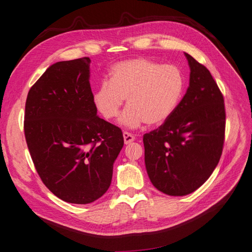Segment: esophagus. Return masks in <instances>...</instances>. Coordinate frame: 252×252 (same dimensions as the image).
<instances>
[{
	"label": "esophagus",
	"instance_id": "34e87169",
	"mask_svg": "<svg viewBox=\"0 0 252 252\" xmlns=\"http://www.w3.org/2000/svg\"><path fill=\"white\" fill-rule=\"evenodd\" d=\"M123 137H124V142H125L126 145L131 144V143L133 142V140H134V138H135L131 133L126 132V131L123 132Z\"/></svg>",
	"mask_w": 252,
	"mask_h": 252
}]
</instances>
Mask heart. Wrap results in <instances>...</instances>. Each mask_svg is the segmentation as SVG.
<instances>
[{
  "instance_id": "obj_1",
  "label": "heart",
  "mask_w": 252,
  "mask_h": 252,
  "mask_svg": "<svg viewBox=\"0 0 252 252\" xmlns=\"http://www.w3.org/2000/svg\"><path fill=\"white\" fill-rule=\"evenodd\" d=\"M183 91L184 76L177 66L137 58L113 66L109 82L97 89L94 103L100 115L112 120L118 117L127 98L128 107L121 123L129 128L143 123L159 126L174 114Z\"/></svg>"
}]
</instances>
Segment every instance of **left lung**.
Here are the masks:
<instances>
[{
  "instance_id": "left-lung-1",
  "label": "left lung",
  "mask_w": 252,
  "mask_h": 252,
  "mask_svg": "<svg viewBox=\"0 0 252 252\" xmlns=\"http://www.w3.org/2000/svg\"><path fill=\"white\" fill-rule=\"evenodd\" d=\"M185 56L190 67L186 94L166 122L143 138L151 182L173 196L193 192L212 175L225 133L222 93L209 70Z\"/></svg>"
}]
</instances>
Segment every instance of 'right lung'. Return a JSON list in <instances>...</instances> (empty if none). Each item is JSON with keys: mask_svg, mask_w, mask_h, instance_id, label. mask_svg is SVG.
<instances>
[{"mask_svg": "<svg viewBox=\"0 0 252 252\" xmlns=\"http://www.w3.org/2000/svg\"><path fill=\"white\" fill-rule=\"evenodd\" d=\"M88 57L58 62L31 87L24 130L44 185L70 204L101 197L124 145L122 130L97 117Z\"/></svg>", "mask_w": 252, "mask_h": 252, "instance_id": "obj_1", "label": "right lung"}]
</instances>
